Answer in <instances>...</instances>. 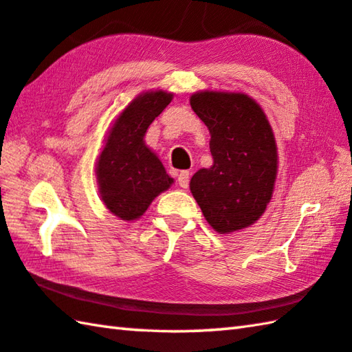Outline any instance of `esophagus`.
Returning <instances> with one entry per match:
<instances>
[{
    "label": "esophagus",
    "mask_w": 352,
    "mask_h": 352,
    "mask_svg": "<svg viewBox=\"0 0 352 352\" xmlns=\"http://www.w3.org/2000/svg\"><path fill=\"white\" fill-rule=\"evenodd\" d=\"M177 184H179V187H182V188H188L190 173L188 171H181L179 176H177Z\"/></svg>",
    "instance_id": "obj_1"
}]
</instances>
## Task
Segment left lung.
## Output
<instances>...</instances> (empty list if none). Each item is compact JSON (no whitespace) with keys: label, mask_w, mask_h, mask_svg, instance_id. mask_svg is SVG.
Instances as JSON below:
<instances>
[{"label":"left lung","mask_w":352,"mask_h":352,"mask_svg":"<svg viewBox=\"0 0 352 352\" xmlns=\"http://www.w3.org/2000/svg\"><path fill=\"white\" fill-rule=\"evenodd\" d=\"M190 104L210 131L213 165L201 168L190 190L218 233L236 232L261 217L276 179L275 138L254 98L235 92L204 91Z\"/></svg>","instance_id":"8db88e82"}]
</instances>
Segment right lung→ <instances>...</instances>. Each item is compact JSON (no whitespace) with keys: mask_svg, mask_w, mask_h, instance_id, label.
Wrapping results in <instances>:
<instances>
[{"mask_svg":"<svg viewBox=\"0 0 352 352\" xmlns=\"http://www.w3.org/2000/svg\"><path fill=\"white\" fill-rule=\"evenodd\" d=\"M171 98L173 94L164 91L134 98L117 117L98 157L96 170L102 199L108 210L123 221L140 218L151 201L173 182L144 142L148 126Z\"/></svg>","mask_w":352,"mask_h":352,"instance_id":"add662e5","label":"right lung"}]
</instances>
